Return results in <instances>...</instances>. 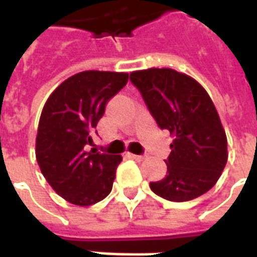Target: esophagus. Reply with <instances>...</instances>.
I'll list each match as a JSON object with an SVG mask.
<instances>
[{
    "mask_svg": "<svg viewBox=\"0 0 257 257\" xmlns=\"http://www.w3.org/2000/svg\"><path fill=\"white\" fill-rule=\"evenodd\" d=\"M129 158H132V160H136V161H142V160H145V156H136V154H131L128 153Z\"/></svg>",
    "mask_w": 257,
    "mask_h": 257,
    "instance_id": "obj_1",
    "label": "esophagus"
}]
</instances>
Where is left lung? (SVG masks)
<instances>
[{"instance_id": "left-lung-1", "label": "left lung", "mask_w": 257, "mask_h": 257, "mask_svg": "<svg viewBox=\"0 0 257 257\" xmlns=\"http://www.w3.org/2000/svg\"><path fill=\"white\" fill-rule=\"evenodd\" d=\"M150 114L175 140L165 178L151 182L162 198L184 202L209 191L227 162V138L213 101L194 78L172 68L131 73Z\"/></svg>"}]
</instances>
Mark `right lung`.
I'll list each match as a JSON object with an SVG mask.
<instances>
[{
    "mask_svg": "<svg viewBox=\"0 0 257 257\" xmlns=\"http://www.w3.org/2000/svg\"><path fill=\"white\" fill-rule=\"evenodd\" d=\"M128 78L126 73L82 71L59 85L42 108L37 162L51 187L71 204L93 205L111 191L122 157L89 151L88 145L107 101Z\"/></svg>",
    "mask_w": 257,
    "mask_h": 257,
    "instance_id": "right-lung-1",
    "label": "right lung"
}]
</instances>
